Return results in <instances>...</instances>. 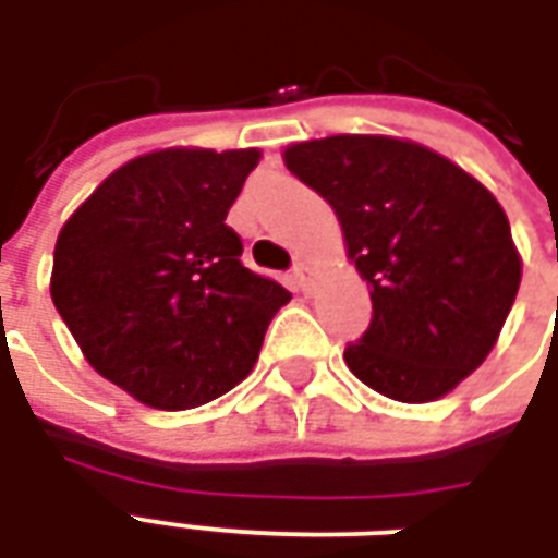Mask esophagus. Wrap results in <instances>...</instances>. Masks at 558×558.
<instances>
[{
	"instance_id": "34e87169",
	"label": "esophagus",
	"mask_w": 558,
	"mask_h": 558,
	"mask_svg": "<svg viewBox=\"0 0 558 558\" xmlns=\"http://www.w3.org/2000/svg\"><path fill=\"white\" fill-rule=\"evenodd\" d=\"M292 280H295V287L302 292L311 290V283H314V268L307 266V263H295L292 268Z\"/></svg>"
}]
</instances>
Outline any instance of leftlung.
<instances>
[{
    "label": "left lung",
    "mask_w": 558,
    "mask_h": 558,
    "mask_svg": "<svg viewBox=\"0 0 558 558\" xmlns=\"http://www.w3.org/2000/svg\"><path fill=\"white\" fill-rule=\"evenodd\" d=\"M287 170L328 199L374 319L343 359L400 403L454 391L499 340L523 259L499 199L415 140L331 134L283 148Z\"/></svg>",
    "instance_id": "left-lung-1"
}]
</instances>
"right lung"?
I'll use <instances>...</instances> for the list:
<instances>
[{
    "instance_id": "right-lung-1",
    "label": "right lung",
    "mask_w": 558,
    "mask_h": 558,
    "mask_svg": "<svg viewBox=\"0 0 558 558\" xmlns=\"http://www.w3.org/2000/svg\"><path fill=\"white\" fill-rule=\"evenodd\" d=\"M259 148L131 158L59 230L50 295L86 362L151 410H194L254 371L292 295L223 223Z\"/></svg>"
}]
</instances>
